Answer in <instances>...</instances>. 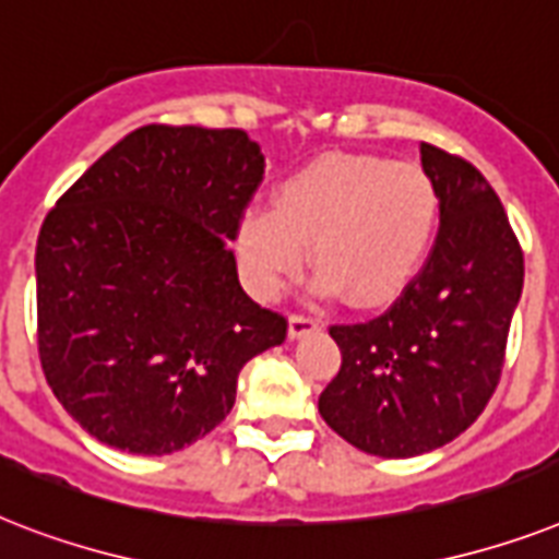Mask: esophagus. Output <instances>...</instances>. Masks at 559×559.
Masks as SVG:
<instances>
[{
    "label": "esophagus",
    "instance_id": "34e87169",
    "mask_svg": "<svg viewBox=\"0 0 559 559\" xmlns=\"http://www.w3.org/2000/svg\"><path fill=\"white\" fill-rule=\"evenodd\" d=\"M314 329H320V320L306 314V311H294L292 320H288V334H292V337H302V334L314 332Z\"/></svg>",
    "mask_w": 559,
    "mask_h": 559
}]
</instances>
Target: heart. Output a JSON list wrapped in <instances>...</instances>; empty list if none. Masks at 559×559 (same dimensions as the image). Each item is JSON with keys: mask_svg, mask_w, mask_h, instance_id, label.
Returning <instances> with one entry per match:
<instances>
[{"mask_svg": "<svg viewBox=\"0 0 559 559\" xmlns=\"http://www.w3.org/2000/svg\"><path fill=\"white\" fill-rule=\"evenodd\" d=\"M439 227V190L418 164L323 155L276 187L274 210H248L236 253L259 297H274L306 262L323 288L378 306L418 274Z\"/></svg>", "mask_w": 559, "mask_h": 559, "instance_id": "heart-1", "label": "heart"}]
</instances>
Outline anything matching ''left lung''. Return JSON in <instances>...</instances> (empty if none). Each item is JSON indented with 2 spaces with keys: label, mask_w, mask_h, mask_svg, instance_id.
<instances>
[{
  "label": "left lung",
  "mask_w": 559,
  "mask_h": 559,
  "mask_svg": "<svg viewBox=\"0 0 559 559\" xmlns=\"http://www.w3.org/2000/svg\"><path fill=\"white\" fill-rule=\"evenodd\" d=\"M439 190V234L421 271L383 314L334 323L341 369L320 415L383 459L421 456L471 427L497 390L525 259L488 178L421 141Z\"/></svg>",
  "instance_id": "8db88e82"
}]
</instances>
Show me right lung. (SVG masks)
I'll return each mask as SVG.
<instances>
[{"label": "right lung", "mask_w": 559, "mask_h": 559, "mask_svg": "<svg viewBox=\"0 0 559 559\" xmlns=\"http://www.w3.org/2000/svg\"><path fill=\"white\" fill-rule=\"evenodd\" d=\"M262 178L242 129L150 123L48 210L39 364L88 436L176 453L225 421L242 366L285 341V314L242 292L230 251Z\"/></svg>", "instance_id": "add662e5"}]
</instances>
